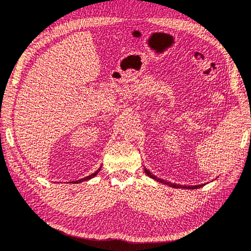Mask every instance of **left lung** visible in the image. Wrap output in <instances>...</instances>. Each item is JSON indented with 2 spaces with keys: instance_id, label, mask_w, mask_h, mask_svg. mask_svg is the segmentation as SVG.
Returning a JSON list of instances; mask_svg holds the SVG:
<instances>
[{
  "instance_id": "obj_1",
  "label": "left lung",
  "mask_w": 251,
  "mask_h": 251,
  "mask_svg": "<svg viewBox=\"0 0 251 251\" xmlns=\"http://www.w3.org/2000/svg\"><path fill=\"white\" fill-rule=\"evenodd\" d=\"M145 172H146L147 174H148V176H150L151 178H153V179H155V180H158V181H160V183H163V184H166V185H170V186H172V187H175V188H187V189H195V188H200L201 186H202V185H198V186H181V185L172 184V183H168V181L164 180V179L156 178V176L152 175V174L150 173V171H147V170H145Z\"/></svg>"
}]
</instances>
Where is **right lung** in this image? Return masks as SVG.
<instances>
[{
    "label": "right lung",
    "instance_id": "add662e5",
    "mask_svg": "<svg viewBox=\"0 0 251 251\" xmlns=\"http://www.w3.org/2000/svg\"><path fill=\"white\" fill-rule=\"evenodd\" d=\"M101 169V168H100ZM100 169L99 170H98L97 172H95V173H93V174H91V175H89V176H87V177H85V178H81V179H79V180H77V181H74V184H75V183H80V181H82V180H88V179H90V178H92L93 177V176H96L98 173H99V171H100Z\"/></svg>",
    "mask_w": 251,
    "mask_h": 251
}]
</instances>
